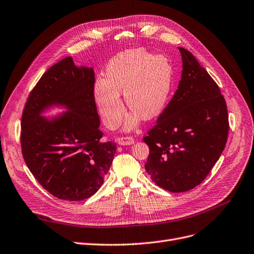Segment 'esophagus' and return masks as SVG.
<instances>
[{
    "label": "esophagus",
    "instance_id": "34e87169",
    "mask_svg": "<svg viewBox=\"0 0 254 254\" xmlns=\"http://www.w3.org/2000/svg\"><path fill=\"white\" fill-rule=\"evenodd\" d=\"M135 141L133 137H119L117 139V143L119 145H130L133 144Z\"/></svg>",
    "mask_w": 254,
    "mask_h": 254
}]
</instances>
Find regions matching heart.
I'll return each instance as SVG.
<instances>
[{"label":"heart","instance_id":"1","mask_svg":"<svg viewBox=\"0 0 254 254\" xmlns=\"http://www.w3.org/2000/svg\"><path fill=\"white\" fill-rule=\"evenodd\" d=\"M172 82V65L164 55L143 49L127 50L111 59L105 79H97L93 97L106 126L115 127L124 113L120 94L131 112L125 119V129L135 128L144 120L156 117L167 102Z\"/></svg>","mask_w":254,"mask_h":254}]
</instances>
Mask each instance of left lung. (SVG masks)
<instances>
[{
    "label": "left lung",
    "mask_w": 254,
    "mask_h": 254,
    "mask_svg": "<svg viewBox=\"0 0 254 254\" xmlns=\"http://www.w3.org/2000/svg\"><path fill=\"white\" fill-rule=\"evenodd\" d=\"M178 90L146 137L145 170L152 182L173 193L199 185L224 150L228 114L212 76L186 49Z\"/></svg>",
    "instance_id": "1"
}]
</instances>
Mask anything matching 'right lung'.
<instances>
[{
  "instance_id": "obj_1",
  "label": "right lung",
  "mask_w": 254,
  "mask_h": 254,
  "mask_svg": "<svg viewBox=\"0 0 254 254\" xmlns=\"http://www.w3.org/2000/svg\"><path fill=\"white\" fill-rule=\"evenodd\" d=\"M93 87L92 67L64 58L42 74L21 117L20 144L28 168L63 200H84L96 193L116 152V143L102 140ZM54 106L65 111L43 115Z\"/></svg>"
}]
</instances>
